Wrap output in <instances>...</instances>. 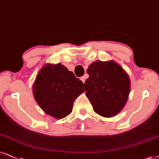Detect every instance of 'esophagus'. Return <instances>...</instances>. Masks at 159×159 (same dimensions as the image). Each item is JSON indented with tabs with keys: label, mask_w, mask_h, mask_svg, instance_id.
Wrapping results in <instances>:
<instances>
[{
	"label": "esophagus",
	"mask_w": 159,
	"mask_h": 159,
	"mask_svg": "<svg viewBox=\"0 0 159 159\" xmlns=\"http://www.w3.org/2000/svg\"><path fill=\"white\" fill-rule=\"evenodd\" d=\"M86 78H87V75H84V76H82V77H81V80L82 81H83V83H84Z\"/></svg>",
	"instance_id": "obj_1"
}]
</instances>
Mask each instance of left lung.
<instances>
[{"label": "left lung", "instance_id": "left-lung-1", "mask_svg": "<svg viewBox=\"0 0 159 159\" xmlns=\"http://www.w3.org/2000/svg\"><path fill=\"white\" fill-rule=\"evenodd\" d=\"M84 83L86 97L95 113L103 117L117 115L125 106L130 92L128 74L114 61L92 62Z\"/></svg>", "mask_w": 159, "mask_h": 159}]
</instances>
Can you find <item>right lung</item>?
<instances>
[{
	"label": "right lung",
	"mask_w": 159,
	"mask_h": 159,
	"mask_svg": "<svg viewBox=\"0 0 159 159\" xmlns=\"http://www.w3.org/2000/svg\"><path fill=\"white\" fill-rule=\"evenodd\" d=\"M33 88L34 97L41 108L57 119L68 116L75 99L84 92L83 82L60 63L44 65Z\"/></svg>",
	"instance_id": "1"
}]
</instances>
